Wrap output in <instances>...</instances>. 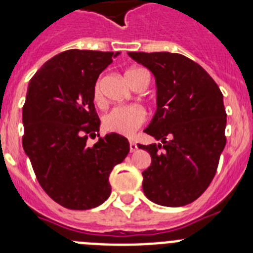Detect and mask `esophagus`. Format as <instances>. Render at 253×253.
I'll use <instances>...</instances> for the list:
<instances>
[{
	"mask_svg": "<svg viewBox=\"0 0 253 253\" xmlns=\"http://www.w3.org/2000/svg\"><path fill=\"white\" fill-rule=\"evenodd\" d=\"M129 148H130V152H135L138 149V146H137V143L133 142V140H130L129 142Z\"/></svg>",
	"mask_w": 253,
	"mask_h": 253,
	"instance_id": "1",
	"label": "esophagus"
}]
</instances>
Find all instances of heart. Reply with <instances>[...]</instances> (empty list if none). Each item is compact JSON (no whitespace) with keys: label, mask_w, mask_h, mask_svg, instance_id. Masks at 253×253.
Listing matches in <instances>:
<instances>
[{"label":"heart","mask_w":253,"mask_h":253,"mask_svg":"<svg viewBox=\"0 0 253 253\" xmlns=\"http://www.w3.org/2000/svg\"><path fill=\"white\" fill-rule=\"evenodd\" d=\"M139 72H146L139 68H131L126 71L125 77L128 78L130 76ZM93 100L96 104L102 102L101 93V80H97L93 87ZM146 122V111L139 106H116L113 110L109 111L104 116L102 120V126L106 131L110 133L120 134V135H126L130 137Z\"/></svg>","instance_id":"b5f03b06"}]
</instances>
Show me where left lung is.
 Segmentation results:
<instances>
[{
    "label": "left lung",
    "mask_w": 253,
    "mask_h": 253,
    "mask_svg": "<svg viewBox=\"0 0 253 253\" xmlns=\"http://www.w3.org/2000/svg\"><path fill=\"white\" fill-rule=\"evenodd\" d=\"M153 73L157 110L144 129L158 144L138 147L148 152L143 171L144 195L163 207H184L204 193L215 176L225 147L223 95L209 73L194 60L169 51H128Z\"/></svg>",
    "instance_id": "1"
}]
</instances>
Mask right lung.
I'll list each match as a JSON object with an SVG mask.
<instances>
[{
    "mask_svg": "<svg viewBox=\"0 0 253 253\" xmlns=\"http://www.w3.org/2000/svg\"><path fill=\"white\" fill-rule=\"evenodd\" d=\"M119 54L69 49L45 62L29 82L22 147L40 186L67 209L101 205L111 193L110 172L130 149L116 133L87 146V137L100 129L93 87Z\"/></svg>",
    "mask_w": 253,
    "mask_h": 253,
    "instance_id": "right-lung-1",
    "label": "right lung"
}]
</instances>
